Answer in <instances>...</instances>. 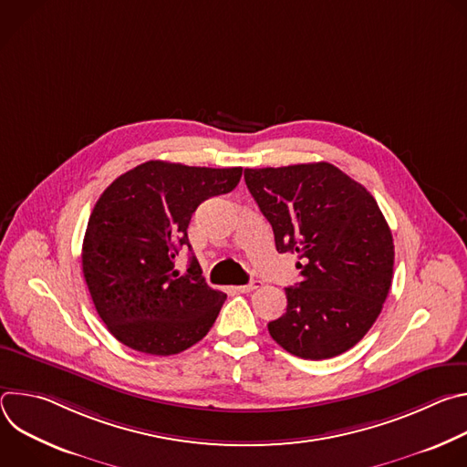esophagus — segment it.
I'll return each instance as SVG.
<instances>
[{
    "mask_svg": "<svg viewBox=\"0 0 467 467\" xmlns=\"http://www.w3.org/2000/svg\"><path fill=\"white\" fill-rule=\"evenodd\" d=\"M260 281H256V279H253L251 283H247V285H242V286H236V292H240V294H247V292H253V290H256V288H260Z\"/></svg>",
    "mask_w": 467,
    "mask_h": 467,
    "instance_id": "esophagus-1",
    "label": "esophagus"
}]
</instances>
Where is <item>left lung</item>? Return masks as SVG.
Listing matches in <instances>:
<instances>
[{
	"label": "left lung",
	"instance_id": "obj_1",
	"mask_svg": "<svg viewBox=\"0 0 467 467\" xmlns=\"http://www.w3.org/2000/svg\"><path fill=\"white\" fill-rule=\"evenodd\" d=\"M279 253H297L301 283L285 288L272 338L305 360L346 353L371 328L393 277V238L373 195L328 162L245 168Z\"/></svg>",
	"mask_w": 467,
	"mask_h": 467
}]
</instances>
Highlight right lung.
Instances as JSON below:
<instances>
[{"label": "right lung", "mask_w": 467, "mask_h": 467, "mask_svg": "<svg viewBox=\"0 0 467 467\" xmlns=\"http://www.w3.org/2000/svg\"><path fill=\"white\" fill-rule=\"evenodd\" d=\"M240 177L242 168L150 161L99 195L83 240V274L99 317L123 346L168 357L211 330L227 296L205 283L193 254L179 275L175 256L190 249L195 209L234 190Z\"/></svg>", "instance_id": "1"}]
</instances>
